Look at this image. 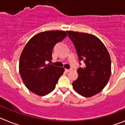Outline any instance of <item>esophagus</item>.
Masks as SVG:
<instances>
[{"label":"esophagus","mask_w":125,"mask_h":125,"mask_svg":"<svg viewBox=\"0 0 125 125\" xmlns=\"http://www.w3.org/2000/svg\"><path fill=\"white\" fill-rule=\"evenodd\" d=\"M66 72H70V71H72V69H66Z\"/></svg>","instance_id":"1"}]
</instances>
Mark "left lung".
<instances>
[{"label":"left lung","mask_w":125,"mask_h":125,"mask_svg":"<svg viewBox=\"0 0 125 125\" xmlns=\"http://www.w3.org/2000/svg\"><path fill=\"white\" fill-rule=\"evenodd\" d=\"M80 61L85 63L77 71L78 77L72 83L75 91L86 97L99 93L111 75L110 54L101 40L93 34L67 31Z\"/></svg>","instance_id":"obj_1"}]
</instances>
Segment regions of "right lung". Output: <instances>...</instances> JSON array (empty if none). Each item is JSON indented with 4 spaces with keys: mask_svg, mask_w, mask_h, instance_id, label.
<instances>
[{
    "mask_svg": "<svg viewBox=\"0 0 125 125\" xmlns=\"http://www.w3.org/2000/svg\"><path fill=\"white\" fill-rule=\"evenodd\" d=\"M67 35L63 31H48L33 36L21 52L19 72L27 88L38 96H45L55 88L64 68L54 66L47 61L52 59L55 44Z\"/></svg>",
    "mask_w": 125,
    "mask_h": 125,
    "instance_id": "right-lung-1",
    "label": "right lung"
}]
</instances>
